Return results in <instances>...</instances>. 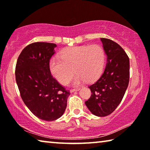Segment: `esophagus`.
<instances>
[{
	"label": "esophagus",
	"instance_id": "34e87169",
	"mask_svg": "<svg viewBox=\"0 0 150 150\" xmlns=\"http://www.w3.org/2000/svg\"><path fill=\"white\" fill-rule=\"evenodd\" d=\"M79 90H80L79 88H73V89H71V90H70V92H71V93H73V92H75V91H79Z\"/></svg>",
	"mask_w": 150,
	"mask_h": 150
}]
</instances>
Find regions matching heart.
<instances>
[{"mask_svg":"<svg viewBox=\"0 0 150 150\" xmlns=\"http://www.w3.org/2000/svg\"><path fill=\"white\" fill-rule=\"evenodd\" d=\"M105 53L98 44L71 47L62 51L59 58H53L50 62L52 75L63 85H67L75 72L73 84L79 85L85 81L92 83L103 73ZM74 70H73V69Z\"/></svg>","mask_w":150,"mask_h":150,"instance_id":"heart-1","label":"heart"}]
</instances>
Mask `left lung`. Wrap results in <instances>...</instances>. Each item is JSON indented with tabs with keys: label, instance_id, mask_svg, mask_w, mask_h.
I'll list each match as a JSON object with an SVG mask.
<instances>
[{
	"label": "left lung",
	"instance_id": "8db88e82",
	"mask_svg": "<svg viewBox=\"0 0 150 150\" xmlns=\"http://www.w3.org/2000/svg\"><path fill=\"white\" fill-rule=\"evenodd\" d=\"M100 40L107 62L102 75L88 87L92 95L85 105L94 115L106 116L115 111L122 100L130 79V61L117 43L107 38Z\"/></svg>",
	"mask_w": 150,
	"mask_h": 150
}]
</instances>
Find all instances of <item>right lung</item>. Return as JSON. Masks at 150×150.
<instances>
[{"label":"right lung","mask_w":150,"mask_h":150,"mask_svg":"<svg viewBox=\"0 0 150 150\" xmlns=\"http://www.w3.org/2000/svg\"><path fill=\"white\" fill-rule=\"evenodd\" d=\"M56 46L47 42L27 45L18 58L15 70L22 100L36 117L45 121L63 115L70 95L50 72V61Z\"/></svg>","instance_id":"add662e5"}]
</instances>
